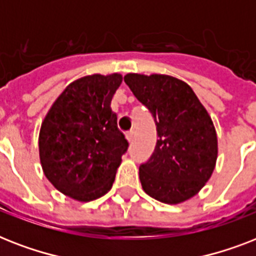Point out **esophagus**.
<instances>
[{"instance_id": "esophagus-1", "label": "esophagus", "mask_w": 256, "mask_h": 256, "mask_svg": "<svg viewBox=\"0 0 256 256\" xmlns=\"http://www.w3.org/2000/svg\"><path fill=\"white\" fill-rule=\"evenodd\" d=\"M126 140H128V142H132V141H134V130H130V132H128V134H126Z\"/></svg>"}]
</instances>
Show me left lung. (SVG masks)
<instances>
[{"label": "left lung", "instance_id": "left-lung-1", "mask_svg": "<svg viewBox=\"0 0 256 256\" xmlns=\"http://www.w3.org/2000/svg\"><path fill=\"white\" fill-rule=\"evenodd\" d=\"M126 82L156 120V148L138 169L145 193L177 205L194 197L212 177L218 138L209 112L188 83L164 74H126Z\"/></svg>", "mask_w": 256, "mask_h": 256}]
</instances>
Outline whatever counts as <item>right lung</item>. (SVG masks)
Here are the masks:
<instances>
[{
  "label": "right lung",
  "instance_id": "obj_1",
  "mask_svg": "<svg viewBox=\"0 0 256 256\" xmlns=\"http://www.w3.org/2000/svg\"><path fill=\"white\" fill-rule=\"evenodd\" d=\"M122 74L87 75L55 99L40 130V160L46 178L67 197L90 202L108 193L128 148L111 100Z\"/></svg>",
  "mask_w": 256,
  "mask_h": 256
}]
</instances>
